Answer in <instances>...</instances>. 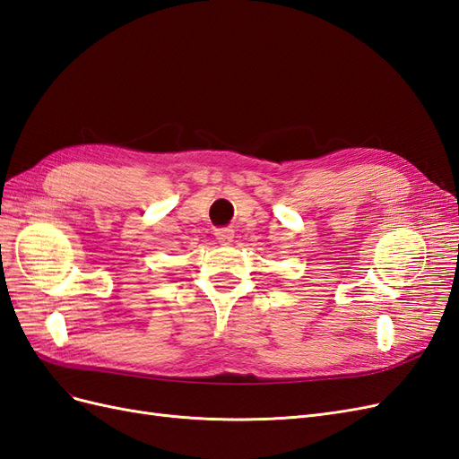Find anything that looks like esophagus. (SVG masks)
I'll return each instance as SVG.
<instances>
[{"instance_id":"1","label":"esophagus","mask_w":459,"mask_h":459,"mask_svg":"<svg viewBox=\"0 0 459 459\" xmlns=\"http://www.w3.org/2000/svg\"><path fill=\"white\" fill-rule=\"evenodd\" d=\"M214 235H216V239L221 243V245H230L231 241H233V230H230V228H218L216 231H214Z\"/></svg>"}]
</instances>
